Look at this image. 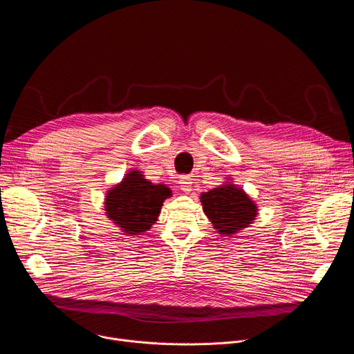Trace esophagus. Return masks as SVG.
I'll return each instance as SVG.
<instances>
[{"label": "esophagus", "mask_w": 354, "mask_h": 354, "mask_svg": "<svg viewBox=\"0 0 354 354\" xmlns=\"http://www.w3.org/2000/svg\"><path fill=\"white\" fill-rule=\"evenodd\" d=\"M179 185H180V190L185 193H189L192 190V179L190 176H182L179 179Z\"/></svg>", "instance_id": "obj_1"}]
</instances>
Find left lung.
Returning a JSON list of instances; mask_svg holds the SVG:
<instances>
[{"label": "left lung", "instance_id": "8db88e82", "mask_svg": "<svg viewBox=\"0 0 354 354\" xmlns=\"http://www.w3.org/2000/svg\"><path fill=\"white\" fill-rule=\"evenodd\" d=\"M200 201L214 228L225 236L246 228L258 214L255 201L231 182L201 193Z\"/></svg>", "mask_w": 354, "mask_h": 354}]
</instances>
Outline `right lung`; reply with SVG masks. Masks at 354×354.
Returning <instances> with one entry per match:
<instances>
[{
	"mask_svg": "<svg viewBox=\"0 0 354 354\" xmlns=\"http://www.w3.org/2000/svg\"><path fill=\"white\" fill-rule=\"evenodd\" d=\"M171 194L165 185H154L141 172L131 171L106 193L105 212L123 232L140 235L157 221L164 200Z\"/></svg>",
	"mask_w": 354,
	"mask_h": 354,
	"instance_id": "1",
	"label": "right lung"
}]
</instances>
